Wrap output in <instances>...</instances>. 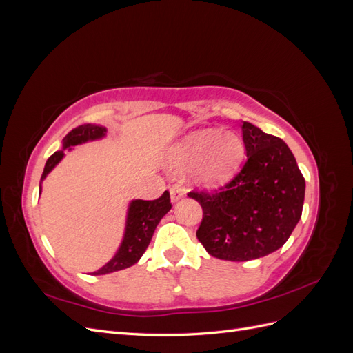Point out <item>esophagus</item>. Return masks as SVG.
Listing matches in <instances>:
<instances>
[{"instance_id": "34e87169", "label": "esophagus", "mask_w": 353, "mask_h": 353, "mask_svg": "<svg viewBox=\"0 0 353 353\" xmlns=\"http://www.w3.org/2000/svg\"><path fill=\"white\" fill-rule=\"evenodd\" d=\"M169 193H170V200L172 201H178L181 197L185 196V191L179 187H170Z\"/></svg>"}]
</instances>
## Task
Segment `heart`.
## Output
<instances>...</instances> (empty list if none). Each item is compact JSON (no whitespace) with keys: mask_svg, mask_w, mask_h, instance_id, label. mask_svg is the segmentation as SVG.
Listing matches in <instances>:
<instances>
[{"mask_svg":"<svg viewBox=\"0 0 353 353\" xmlns=\"http://www.w3.org/2000/svg\"><path fill=\"white\" fill-rule=\"evenodd\" d=\"M244 153L241 138L234 132L203 130L188 135L170 153L176 170H193L203 184L219 185L232 175Z\"/></svg>","mask_w":353,"mask_h":353,"instance_id":"1","label":"heart"}]
</instances>
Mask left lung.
<instances>
[{"instance_id":"obj_1","label":"left lung","mask_w":353,"mask_h":353,"mask_svg":"<svg viewBox=\"0 0 353 353\" xmlns=\"http://www.w3.org/2000/svg\"><path fill=\"white\" fill-rule=\"evenodd\" d=\"M248 160L223 187L190 191L203 218L196 232L213 258L245 262L279 250L302 216L305 178L279 137L243 122Z\"/></svg>"}]
</instances>
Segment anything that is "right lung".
Wrapping results in <instances>:
<instances>
[{
  "label": "right lung",
  "instance_id": "1",
  "mask_svg": "<svg viewBox=\"0 0 353 353\" xmlns=\"http://www.w3.org/2000/svg\"><path fill=\"white\" fill-rule=\"evenodd\" d=\"M104 135V126L91 123L81 125L78 128H74V130H72L65 138H63V148H69L87 141L99 140V138ZM63 156H65V152L60 150L48 157L41 181L51 172V169L60 162ZM170 208H172V205H170L169 191H165V193L156 200H132L130 209H128L125 236L119 250L113 256L112 261L101 266L99 271L92 272V275H103L114 271H121L125 268H130V266L140 261L145 249L148 248V244L152 241L157 223L170 210Z\"/></svg>",
  "mask_w": 353,
  "mask_h": 353
}]
</instances>
